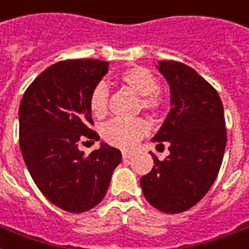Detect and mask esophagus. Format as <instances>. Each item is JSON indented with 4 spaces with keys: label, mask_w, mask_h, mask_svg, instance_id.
Here are the masks:
<instances>
[{
    "label": "esophagus",
    "mask_w": 249,
    "mask_h": 249,
    "mask_svg": "<svg viewBox=\"0 0 249 249\" xmlns=\"http://www.w3.org/2000/svg\"><path fill=\"white\" fill-rule=\"evenodd\" d=\"M132 156H133V152H130V151H123V159H124V160L129 159V158H132Z\"/></svg>",
    "instance_id": "esophagus-1"
}]
</instances>
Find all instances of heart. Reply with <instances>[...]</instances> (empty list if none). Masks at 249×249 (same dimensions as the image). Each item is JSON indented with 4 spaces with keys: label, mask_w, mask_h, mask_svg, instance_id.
I'll return each mask as SVG.
<instances>
[{
    "label": "heart",
    "mask_w": 249,
    "mask_h": 249,
    "mask_svg": "<svg viewBox=\"0 0 249 249\" xmlns=\"http://www.w3.org/2000/svg\"><path fill=\"white\" fill-rule=\"evenodd\" d=\"M121 83L133 93L141 97L142 108L155 111L163 105V98L158 91V80L150 70L144 67H132L120 76ZM90 109L95 117H103L108 111V89L106 84L99 83L90 95ZM148 132V125L141 119H113L103 125L102 137L107 143L129 150Z\"/></svg>",
    "instance_id": "b5f03b06"
}]
</instances>
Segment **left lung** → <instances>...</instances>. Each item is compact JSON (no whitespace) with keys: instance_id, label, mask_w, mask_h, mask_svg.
<instances>
[{"instance_id":"obj_1","label":"left lung","mask_w":249,"mask_h":249,"mask_svg":"<svg viewBox=\"0 0 249 249\" xmlns=\"http://www.w3.org/2000/svg\"><path fill=\"white\" fill-rule=\"evenodd\" d=\"M170 89V111L152 141L169 144V156L141 178L146 200L165 213H181L208 193L220 172L225 147L224 106L216 89L195 70L174 60L156 66Z\"/></svg>"}]
</instances>
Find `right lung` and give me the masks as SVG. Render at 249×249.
Returning <instances> with one entry per match:
<instances>
[{
	"mask_svg": "<svg viewBox=\"0 0 249 249\" xmlns=\"http://www.w3.org/2000/svg\"><path fill=\"white\" fill-rule=\"evenodd\" d=\"M108 62L63 60L46 68L25 90L19 106V143L31 177L49 201L83 213L105 197L121 152L107 143L85 156L80 141H98L90 95Z\"/></svg>",
	"mask_w": 249,
	"mask_h": 249,
	"instance_id": "1",
	"label": "right lung"
}]
</instances>
